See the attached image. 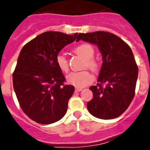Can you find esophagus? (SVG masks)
Returning <instances> with one entry per match:
<instances>
[{
    "instance_id": "obj_1",
    "label": "esophagus",
    "mask_w": 150,
    "mask_h": 150,
    "mask_svg": "<svg viewBox=\"0 0 150 150\" xmlns=\"http://www.w3.org/2000/svg\"><path fill=\"white\" fill-rule=\"evenodd\" d=\"M82 90H83L82 88H75V92H79V91H82Z\"/></svg>"
}]
</instances>
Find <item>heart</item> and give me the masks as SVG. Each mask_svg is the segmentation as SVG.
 Masks as SVG:
<instances>
[{"label": "heart", "mask_w": 150, "mask_h": 150, "mask_svg": "<svg viewBox=\"0 0 150 150\" xmlns=\"http://www.w3.org/2000/svg\"><path fill=\"white\" fill-rule=\"evenodd\" d=\"M74 52L85 59V67H88L93 71H98L99 64L95 59H93L95 50L91 45L88 43H82L74 49ZM55 61L61 71L63 72L68 71V61L65 55L62 53L58 54ZM67 79L70 84L76 86V88H83L93 81V76L88 71L71 72L67 75Z\"/></svg>", "instance_id": "b5f03b06"}]
</instances>
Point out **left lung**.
Segmentation results:
<instances>
[{"instance_id": "obj_1", "label": "left lung", "mask_w": 150, "mask_h": 150, "mask_svg": "<svg viewBox=\"0 0 150 150\" xmlns=\"http://www.w3.org/2000/svg\"><path fill=\"white\" fill-rule=\"evenodd\" d=\"M79 40L96 44L103 59L98 83L89 88L93 98L87 108L97 118L115 119L126 110L134 97L138 67L132 50L118 36L106 31L80 33L76 41Z\"/></svg>"}]
</instances>
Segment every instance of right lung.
Masks as SVG:
<instances>
[{
  "mask_svg": "<svg viewBox=\"0 0 150 150\" xmlns=\"http://www.w3.org/2000/svg\"><path fill=\"white\" fill-rule=\"evenodd\" d=\"M59 31L40 34L22 47L13 74V88L23 112L40 124H51L65 115L74 86L56 64L57 55L76 39Z\"/></svg>",
  "mask_w": 150,
  "mask_h": 150,
  "instance_id": "right-lung-1",
  "label": "right lung"
}]
</instances>
